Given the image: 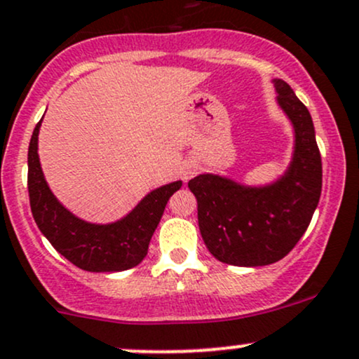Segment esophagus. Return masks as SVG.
I'll return each instance as SVG.
<instances>
[{"instance_id": "esophagus-1", "label": "esophagus", "mask_w": 359, "mask_h": 359, "mask_svg": "<svg viewBox=\"0 0 359 359\" xmlns=\"http://www.w3.org/2000/svg\"><path fill=\"white\" fill-rule=\"evenodd\" d=\"M194 172H196V168L192 167V165L187 163V165H184L182 170H180V175H182L184 180H189L191 177L194 175Z\"/></svg>"}]
</instances>
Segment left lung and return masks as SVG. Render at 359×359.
I'll return each instance as SVG.
<instances>
[{"label": "left lung", "mask_w": 359, "mask_h": 359, "mask_svg": "<svg viewBox=\"0 0 359 359\" xmlns=\"http://www.w3.org/2000/svg\"><path fill=\"white\" fill-rule=\"evenodd\" d=\"M271 82L294 134L287 168L265 184L211 172L189 180L203 241L227 265L265 266L284 258L306 232L322 194V158L311 115L287 82Z\"/></svg>", "instance_id": "obj_1"}]
</instances>
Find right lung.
I'll list each match as a JSON object with an SVG mask.
<instances>
[{
  "label": "right lung",
  "instance_id": "obj_1",
  "mask_svg": "<svg viewBox=\"0 0 359 359\" xmlns=\"http://www.w3.org/2000/svg\"><path fill=\"white\" fill-rule=\"evenodd\" d=\"M43 118L29 142L27 186L30 210L43 236L62 256L86 271H123L134 269L148 255L149 241L161 220L170 196L182 180L156 187L129 213L108 224H94L77 217L58 201L44 179L37 141Z\"/></svg>",
  "mask_w": 359,
  "mask_h": 359
}]
</instances>
